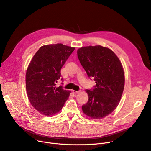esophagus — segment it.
<instances>
[{
  "label": "esophagus",
  "mask_w": 151,
  "mask_h": 151,
  "mask_svg": "<svg viewBox=\"0 0 151 151\" xmlns=\"http://www.w3.org/2000/svg\"><path fill=\"white\" fill-rule=\"evenodd\" d=\"M72 92L74 94H79L80 93V91H75V90H73Z\"/></svg>",
  "instance_id": "34e87169"
}]
</instances>
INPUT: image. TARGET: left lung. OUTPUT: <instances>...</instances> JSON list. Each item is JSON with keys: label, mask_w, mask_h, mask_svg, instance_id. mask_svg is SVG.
Listing matches in <instances>:
<instances>
[{"label": "left lung", "mask_w": 151, "mask_h": 151, "mask_svg": "<svg viewBox=\"0 0 151 151\" xmlns=\"http://www.w3.org/2000/svg\"><path fill=\"white\" fill-rule=\"evenodd\" d=\"M77 56L96 83L94 89L86 90L89 99L82 110L91 118L101 119L115 110L120 101L125 86L122 64L111 50L101 45L81 47Z\"/></svg>", "instance_id": "left-lung-1"}]
</instances>
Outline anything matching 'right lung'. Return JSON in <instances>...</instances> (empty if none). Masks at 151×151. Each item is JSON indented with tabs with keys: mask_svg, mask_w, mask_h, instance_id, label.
Returning a JSON list of instances; mask_svg holds the SVG:
<instances>
[{
	"mask_svg": "<svg viewBox=\"0 0 151 151\" xmlns=\"http://www.w3.org/2000/svg\"><path fill=\"white\" fill-rule=\"evenodd\" d=\"M74 50L62 43L43 45L29 63L26 73L27 95L32 106L43 115H55L69 97L71 91L57 87L56 83L62 66Z\"/></svg>",
	"mask_w": 151,
	"mask_h": 151,
	"instance_id": "1",
	"label": "right lung"
}]
</instances>
